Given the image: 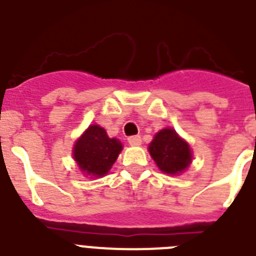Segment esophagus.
I'll list each match as a JSON object with an SVG mask.
<instances>
[{"label":"esophagus","instance_id":"34e87169","mask_svg":"<svg viewBox=\"0 0 256 256\" xmlns=\"http://www.w3.org/2000/svg\"><path fill=\"white\" fill-rule=\"evenodd\" d=\"M128 142L132 146H137V144H141V137L140 136H130V137H128Z\"/></svg>","mask_w":256,"mask_h":256}]
</instances>
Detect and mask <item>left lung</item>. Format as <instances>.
<instances>
[{"mask_svg": "<svg viewBox=\"0 0 256 256\" xmlns=\"http://www.w3.org/2000/svg\"><path fill=\"white\" fill-rule=\"evenodd\" d=\"M148 151L160 170L166 174L180 173L188 166L192 159L188 144L170 128L156 133Z\"/></svg>", "mask_w": 256, "mask_h": 256, "instance_id": "obj_1", "label": "left lung"}]
</instances>
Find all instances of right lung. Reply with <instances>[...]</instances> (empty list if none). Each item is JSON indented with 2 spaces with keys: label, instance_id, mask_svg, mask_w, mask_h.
Segmentation results:
<instances>
[{
  "label": "right lung",
  "instance_id": "add662e5",
  "mask_svg": "<svg viewBox=\"0 0 256 256\" xmlns=\"http://www.w3.org/2000/svg\"><path fill=\"white\" fill-rule=\"evenodd\" d=\"M123 146L116 138H108L105 130L94 124L76 141L74 159L87 176H105L116 160Z\"/></svg>",
  "mask_w": 256,
  "mask_h": 256
}]
</instances>
